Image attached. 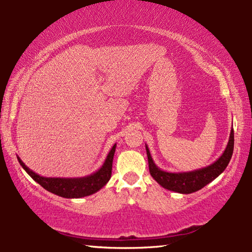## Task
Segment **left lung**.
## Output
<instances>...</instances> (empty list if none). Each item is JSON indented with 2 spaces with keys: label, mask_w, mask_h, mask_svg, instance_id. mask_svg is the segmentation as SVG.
Wrapping results in <instances>:
<instances>
[{
  "label": "left lung",
  "mask_w": 252,
  "mask_h": 252,
  "mask_svg": "<svg viewBox=\"0 0 252 252\" xmlns=\"http://www.w3.org/2000/svg\"><path fill=\"white\" fill-rule=\"evenodd\" d=\"M234 147V132L233 127L231 129L229 142H227L225 150L220 156L218 160H215L210 166L203 167L196 170L182 171V173H170V171L161 170L156 165L153 157H151L149 148L146 145L148 163H149V171L153 178L163 189L176 191L181 194H190L197 191L214 181L219 175H221L226 166L229 165L230 159L233 154Z\"/></svg>",
  "instance_id": "left-lung-1"
}]
</instances>
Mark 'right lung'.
I'll list each match as a JSON object with an SVG mask.
<instances>
[{"label":"right lung","mask_w":252,"mask_h":252,"mask_svg":"<svg viewBox=\"0 0 252 252\" xmlns=\"http://www.w3.org/2000/svg\"><path fill=\"white\" fill-rule=\"evenodd\" d=\"M114 145L111 148L109 155L106 156L105 161L103 162L101 168L95 173L85 177H75V178H61V177H43L35 174L29 167L25 165L21 159L18 157V160L22 168L25 169L29 176L41 185L43 189L50 193L58 195V196L65 198H79L84 196H89L96 193L102 187L106 185L110 181L112 175V162L115 153Z\"/></svg>","instance_id":"1"}]
</instances>
